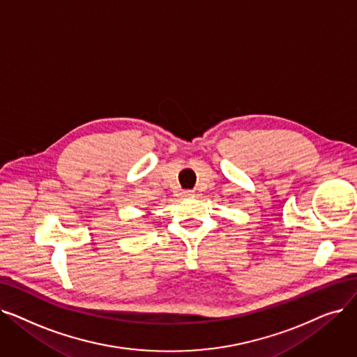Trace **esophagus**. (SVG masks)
<instances>
[{
    "mask_svg": "<svg viewBox=\"0 0 357 357\" xmlns=\"http://www.w3.org/2000/svg\"><path fill=\"white\" fill-rule=\"evenodd\" d=\"M182 197L191 198V197H194V192H192V191H183V192H182Z\"/></svg>",
    "mask_w": 357,
    "mask_h": 357,
    "instance_id": "34e87169",
    "label": "esophagus"
}]
</instances>
